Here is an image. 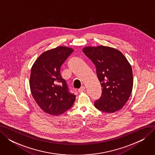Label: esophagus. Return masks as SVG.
Masks as SVG:
<instances>
[{
  "instance_id": "esophagus-1",
  "label": "esophagus",
  "mask_w": 155,
  "mask_h": 155,
  "mask_svg": "<svg viewBox=\"0 0 155 155\" xmlns=\"http://www.w3.org/2000/svg\"><path fill=\"white\" fill-rule=\"evenodd\" d=\"M85 87L84 86H82V87L78 89V92H83L84 91H85Z\"/></svg>"
}]
</instances>
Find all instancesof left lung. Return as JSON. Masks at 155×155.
Returning a JSON list of instances; mask_svg holds the SVG:
<instances>
[{"label": "left lung", "instance_id": "8db88e82", "mask_svg": "<svg viewBox=\"0 0 155 155\" xmlns=\"http://www.w3.org/2000/svg\"><path fill=\"white\" fill-rule=\"evenodd\" d=\"M83 52L95 64L102 86V95L95 107L107 113L123 108L133 86L132 68L126 57L116 49L104 46H87Z\"/></svg>", "mask_w": 155, "mask_h": 155}]
</instances>
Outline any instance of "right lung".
Masks as SVG:
<instances>
[{"label": "right lung", "instance_id": "add662e5", "mask_svg": "<svg viewBox=\"0 0 155 155\" xmlns=\"http://www.w3.org/2000/svg\"><path fill=\"white\" fill-rule=\"evenodd\" d=\"M72 48L58 46L41 54L31 68L29 85L32 97L45 112L58 116L70 109L76 96L69 92L60 74L61 66L73 53Z\"/></svg>", "mask_w": 155, "mask_h": 155}]
</instances>
